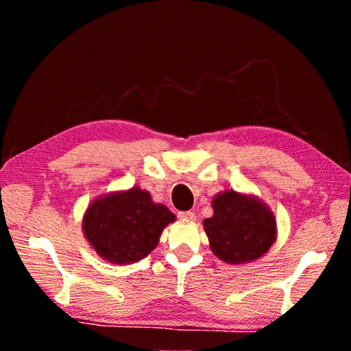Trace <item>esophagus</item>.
<instances>
[{"label": "esophagus", "mask_w": 351, "mask_h": 351, "mask_svg": "<svg viewBox=\"0 0 351 351\" xmlns=\"http://www.w3.org/2000/svg\"><path fill=\"white\" fill-rule=\"evenodd\" d=\"M178 217L184 219V221H195V218H197V215H195V213L190 212V210L180 212V213H178Z\"/></svg>", "instance_id": "1"}]
</instances>
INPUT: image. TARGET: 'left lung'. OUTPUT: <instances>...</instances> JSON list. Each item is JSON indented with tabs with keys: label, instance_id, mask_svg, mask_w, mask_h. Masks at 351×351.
Segmentation results:
<instances>
[{
	"label": "left lung",
	"instance_id": "8db88e82",
	"mask_svg": "<svg viewBox=\"0 0 351 351\" xmlns=\"http://www.w3.org/2000/svg\"><path fill=\"white\" fill-rule=\"evenodd\" d=\"M213 215L203 221L212 252L229 265L252 263L277 240L271 207L252 193L226 189L212 198Z\"/></svg>",
	"mask_w": 351,
	"mask_h": 351
}]
</instances>
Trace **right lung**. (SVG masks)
Listing matches in <instances>:
<instances>
[{
	"mask_svg": "<svg viewBox=\"0 0 351 351\" xmlns=\"http://www.w3.org/2000/svg\"><path fill=\"white\" fill-rule=\"evenodd\" d=\"M176 219L150 192L133 186L93 199L82 230L99 257L114 265H132L158 246L162 230Z\"/></svg>",
	"mask_w": 351,
	"mask_h": 351,
	"instance_id": "right-lung-1",
	"label": "right lung"
}]
</instances>
